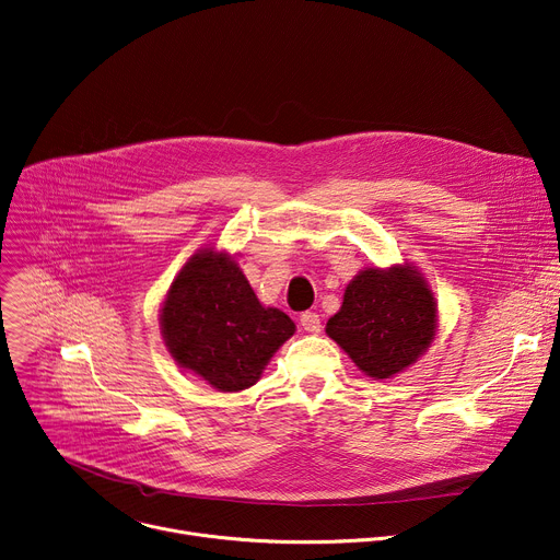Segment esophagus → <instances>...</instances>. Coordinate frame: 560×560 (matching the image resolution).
Listing matches in <instances>:
<instances>
[{
	"label": "esophagus",
	"instance_id": "obj_1",
	"mask_svg": "<svg viewBox=\"0 0 560 560\" xmlns=\"http://www.w3.org/2000/svg\"><path fill=\"white\" fill-rule=\"evenodd\" d=\"M299 322H301V328L306 332H319L322 330V317L317 313H303Z\"/></svg>",
	"mask_w": 560,
	"mask_h": 560
}]
</instances>
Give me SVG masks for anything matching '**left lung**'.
Returning <instances> with one entry per match:
<instances>
[{"label":"left lung","instance_id":"left-lung-1","mask_svg":"<svg viewBox=\"0 0 560 560\" xmlns=\"http://www.w3.org/2000/svg\"><path fill=\"white\" fill-rule=\"evenodd\" d=\"M438 330V303L411 264L364 268L346 285L326 332L364 375L390 380L413 366Z\"/></svg>","mask_w":560,"mask_h":560}]
</instances>
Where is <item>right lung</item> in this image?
Listing matches in <instances>:
<instances>
[{"mask_svg": "<svg viewBox=\"0 0 560 560\" xmlns=\"http://www.w3.org/2000/svg\"><path fill=\"white\" fill-rule=\"evenodd\" d=\"M294 330L285 313L257 299L232 254L214 247L191 254L161 308L172 360L221 393L257 384Z\"/></svg>", "mask_w": 560, "mask_h": 560, "instance_id": "right-lung-1", "label": "right lung"}]
</instances>
